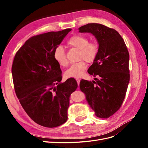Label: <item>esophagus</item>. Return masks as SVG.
<instances>
[{"mask_svg":"<svg viewBox=\"0 0 148 148\" xmlns=\"http://www.w3.org/2000/svg\"><path fill=\"white\" fill-rule=\"evenodd\" d=\"M76 80H77V83H78V85L79 86V82H80V79H79V78H77V79H76Z\"/></svg>","mask_w":148,"mask_h":148,"instance_id":"obj_1","label":"esophagus"}]
</instances>
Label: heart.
I'll return each instance as SVG.
<instances>
[{"label":"heart","mask_w":148,"mask_h":148,"mask_svg":"<svg viewBox=\"0 0 148 148\" xmlns=\"http://www.w3.org/2000/svg\"><path fill=\"white\" fill-rule=\"evenodd\" d=\"M68 44L71 47L79 50V59H83L88 62H92L96 58L99 47L95 41L89 42L88 38L83 35H75L68 41ZM53 57L60 65L65 66L68 64L64 49L62 46L56 48ZM87 65L84 61L71 65L65 71V75L69 78H80L86 69Z\"/></svg>","instance_id":"obj_1"}]
</instances>
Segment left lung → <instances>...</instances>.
I'll return each mask as SVG.
<instances>
[{
  "instance_id": "left-lung-1",
  "label": "left lung",
  "mask_w": 148,
  "mask_h": 148,
  "mask_svg": "<svg viewBox=\"0 0 148 148\" xmlns=\"http://www.w3.org/2000/svg\"><path fill=\"white\" fill-rule=\"evenodd\" d=\"M96 38L99 50L88 72L95 77L82 79L79 88L97 117L109 118L122 106L130 81L129 53L123 38L114 29L99 23L79 28Z\"/></svg>"
}]
</instances>
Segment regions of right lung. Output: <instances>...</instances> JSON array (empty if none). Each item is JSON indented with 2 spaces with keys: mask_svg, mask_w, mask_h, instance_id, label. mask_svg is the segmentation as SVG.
<instances>
[{
  "mask_svg": "<svg viewBox=\"0 0 148 148\" xmlns=\"http://www.w3.org/2000/svg\"><path fill=\"white\" fill-rule=\"evenodd\" d=\"M71 29L31 37L17 51L12 73L15 93L34 122L53 128L67 120L70 96L78 87L70 78L60 82L62 71L53 57L55 49Z\"/></svg>",
  "mask_w": 148,
  "mask_h": 148,
  "instance_id": "right-lung-1",
  "label": "right lung"
}]
</instances>
